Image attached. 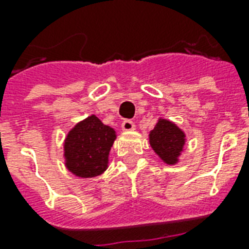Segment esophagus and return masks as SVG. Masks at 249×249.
I'll use <instances>...</instances> for the list:
<instances>
[{
    "mask_svg": "<svg viewBox=\"0 0 249 249\" xmlns=\"http://www.w3.org/2000/svg\"><path fill=\"white\" fill-rule=\"evenodd\" d=\"M121 128H123V130H125V132H130V130H134V129H136V125H134L133 121L125 120L123 121V124H121Z\"/></svg>",
    "mask_w": 249,
    "mask_h": 249,
    "instance_id": "obj_1",
    "label": "esophagus"
}]
</instances>
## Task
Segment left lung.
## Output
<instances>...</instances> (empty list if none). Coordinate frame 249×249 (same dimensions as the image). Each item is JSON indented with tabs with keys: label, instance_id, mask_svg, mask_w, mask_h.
I'll use <instances>...</instances> for the list:
<instances>
[{
	"label": "left lung",
	"instance_id": "1",
	"mask_svg": "<svg viewBox=\"0 0 249 249\" xmlns=\"http://www.w3.org/2000/svg\"><path fill=\"white\" fill-rule=\"evenodd\" d=\"M186 142L185 133L177 125L165 119H159L150 132V144L156 155L168 165L178 163Z\"/></svg>",
	"mask_w": 249,
	"mask_h": 249
}]
</instances>
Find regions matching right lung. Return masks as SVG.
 Segmentation results:
<instances>
[{"instance_id":"add662e5","label":"right lung","mask_w":249,"mask_h":249,"mask_svg":"<svg viewBox=\"0 0 249 249\" xmlns=\"http://www.w3.org/2000/svg\"><path fill=\"white\" fill-rule=\"evenodd\" d=\"M116 133L95 115L80 121L68 132L64 141L67 169L77 177H97L108 166V154Z\"/></svg>"}]
</instances>
